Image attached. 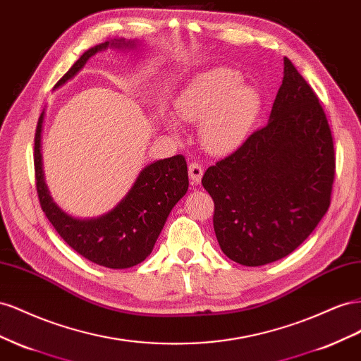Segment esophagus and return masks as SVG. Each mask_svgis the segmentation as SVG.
<instances>
[{
    "mask_svg": "<svg viewBox=\"0 0 361 361\" xmlns=\"http://www.w3.org/2000/svg\"><path fill=\"white\" fill-rule=\"evenodd\" d=\"M202 175H204V169H202L201 163L193 161L189 164V177L193 184H198L202 178Z\"/></svg>",
    "mask_w": 361,
    "mask_h": 361,
    "instance_id": "esophagus-1",
    "label": "esophagus"
}]
</instances>
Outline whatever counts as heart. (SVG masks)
Returning <instances> with one entry per match:
<instances>
[{
    "mask_svg": "<svg viewBox=\"0 0 361 361\" xmlns=\"http://www.w3.org/2000/svg\"><path fill=\"white\" fill-rule=\"evenodd\" d=\"M259 89L243 85L235 71L219 68L205 72L173 101L181 122L200 123V142L212 154H228L250 137L262 111ZM166 127L177 135L178 121L164 113Z\"/></svg>",
    "mask_w": 361,
    "mask_h": 361,
    "instance_id": "1",
    "label": "heart"
}]
</instances>
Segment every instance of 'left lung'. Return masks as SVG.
<instances>
[{
	"label": "left lung",
	"mask_w": 361,
	"mask_h": 361,
	"mask_svg": "<svg viewBox=\"0 0 361 361\" xmlns=\"http://www.w3.org/2000/svg\"><path fill=\"white\" fill-rule=\"evenodd\" d=\"M334 168L324 109L284 57L283 83L266 127L202 177L214 201L213 226L222 252L243 266L293 252L329 207Z\"/></svg>",
	"instance_id": "left-lung-1"
}]
</instances>
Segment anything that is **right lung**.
Returning a JSON list of instances; mask_svg holds the SVG:
<instances>
[{
    "instance_id": "add662e5",
    "label": "right lung",
    "mask_w": 361,
    "mask_h": 361,
    "mask_svg": "<svg viewBox=\"0 0 361 361\" xmlns=\"http://www.w3.org/2000/svg\"><path fill=\"white\" fill-rule=\"evenodd\" d=\"M137 39H111L85 51L54 89L66 85L85 68L90 57L106 49L133 51ZM45 110L35 136V172L40 207L72 250L85 259L110 269H127L151 254L168 216L189 189L188 163L183 156L156 160L143 168L115 207L97 218H75L59 207L48 190L42 163V130Z\"/></svg>"
}]
</instances>
